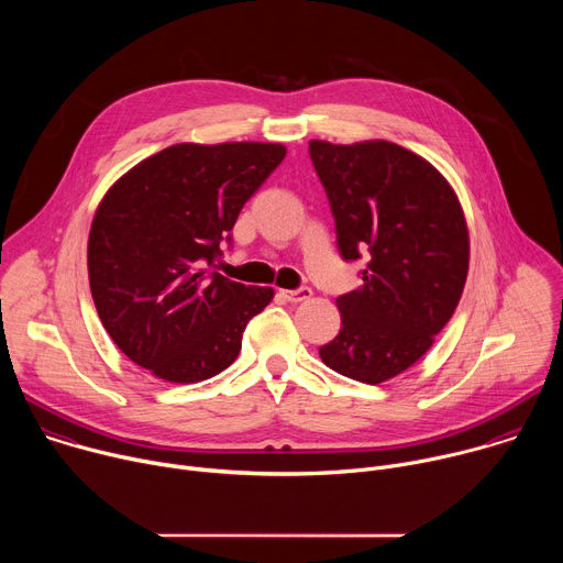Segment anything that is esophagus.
Masks as SVG:
<instances>
[{
	"instance_id": "obj_1",
	"label": "esophagus",
	"mask_w": 563,
	"mask_h": 563,
	"mask_svg": "<svg viewBox=\"0 0 563 563\" xmlns=\"http://www.w3.org/2000/svg\"><path fill=\"white\" fill-rule=\"evenodd\" d=\"M289 302H300V300H307L311 296V289L309 287H298V289H283L280 291Z\"/></svg>"
}]
</instances>
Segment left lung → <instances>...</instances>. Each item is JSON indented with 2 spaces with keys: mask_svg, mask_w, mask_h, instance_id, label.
Here are the masks:
<instances>
[{
  "mask_svg": "<svg viewBox=\"0 0 563 563\" xmlns=\"http://www.w3.org/2000/svg\"><path fill=\"white\" fill-rule=\"evenodd\" d=\"M309 157L343 261L367 263L363 285L336 298L341 332L318 354L376 385L417 363L452 318L467 276L465 218L445 178L398 144L311 140Z\"/></svg>",
  "mask_w": 563,
  "mask_h": 563,
  "instance_id": "obj_1",
  "label": "left lung"
}]
</instances>
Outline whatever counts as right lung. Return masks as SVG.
<instances>
[{
    "instance_id": "1",
    "label": "right lung",
    "mask_w": 563,
    "mask_h": 563,
    "mask_svg": "<svg viewBox=\"0 0 563 563\" xmlns=\"http://www.w3.org/2000/svg\"><path fill=\"white\" fill-rule=\"evenodd\" d=\"M285 153L265 142L176 144L109 189L89 235V280L104 330L133 363L198 383L235 361L274 289L209 267Z\"/></svg>"
}]
</instances>
